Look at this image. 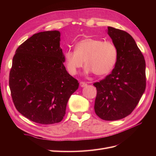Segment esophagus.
I'll list each match as a JSON object with an SVG mask.
<instances>
[{
  "instance_id": "obj_1",
  "label": "esophagus",
  "mask_w": 156,
  "mask_h": 156,
  "mask_svg": "<svg viewBox=\"0 0 156 156\" xmlns=\"http://www.w3.org/2000/svg\"><path fill=\"white\" fill-rule=\"evenodd\" d=\"M87 85V84L84 82H81L80 83V87H85Z\"/></svg>"
}]
</instances>
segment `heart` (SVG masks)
<instances>
[{
    "label": "heart",
    "mask_w": 156,
    "mask_h": 156,
    "mask_svg": "<svg viewBox=\"0 0 156 156\" xmlns=\"http://www.w3.org/2000/svg\"><path fill=\"white\" fill-rule=\"evenodd\" d=\"M118 49L111 41L87 37L78 41L75 51L67 50L64 60L67 71L75 75L79 69L85 65L87 74L93 72L101 76L110 73L117 62Z\"/></svg>",
    "instance_id": "b5f03b06"
}]
</instances>
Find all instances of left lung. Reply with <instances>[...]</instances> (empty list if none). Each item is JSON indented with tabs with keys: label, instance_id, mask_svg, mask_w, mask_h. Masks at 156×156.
I'll return each mask as SVG.
<instances>
[{
	"label": "left lung",
	"instance_id": "left-lung-1",
	"mask_svg": "<svg viewBox=\"0 0 156 156\" xmlns=\"http://www.w3.org/2000/svg\"><path fill=\"white\" fill-rule=\"evenodd\" d=\"M107 32L116 46L118 58L111 73L94 84V110L100 119L112 121L128 116L138 104L146 88V63L129 34L111 27Z\"/></svg>",
	"mask_w": 156,
	"mask_h": 156
}]
</instances>
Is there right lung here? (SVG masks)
<instances>
[{
    "label": "right lung",
    "mask_w": 156,
    "mask_h": 156,
    "mask_svg": "<svg viewBox=\"0 0 156 156\" xmlns=\"http://www.w3.org/2000/svg\"><path fill=\"white\" fill-rule=\"evenodd\" d=\"M60 32H38L16 51L9 85L12 100L21 115L36 123H58L66 114L79 83L68 73L60 47Z\"/></svg>",
    "instance_id": "add662e5"
}]
</instances>
